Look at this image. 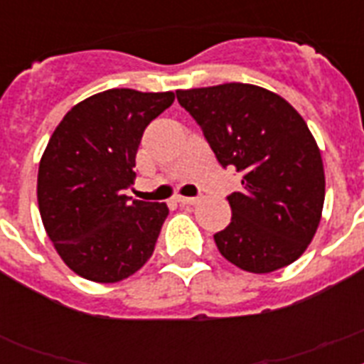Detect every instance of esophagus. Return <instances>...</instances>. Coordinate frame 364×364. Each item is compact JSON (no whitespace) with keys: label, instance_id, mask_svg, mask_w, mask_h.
Here are the masks:
<instances>
[{"label":"esophagus","instance_id":"34e87169","mask_svg":"<svg viewBox=\"0 0 364 364\" xmlns=\"http://www.w3.org/2000/svg\"><path fill=\"white\" fill-rule=\"evenodd\" d=\"M176 200L181 205H193V204H196V202H198V198H191V196H177Z\"/></svg>","mask_w":364,"mask_h":364}]
</instances>
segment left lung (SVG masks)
I'll list each match as a JSON object with an SVG mask.
<instances>
[{
	"label": "left lung",
	"mask_w": 364,
	"mask_h": 364,
	"mask_svg": "<svg viewBox=\"0 0 364 364\" xmlns=\"http://www.w3.org/2000/svg\"><path fill=\"white\" fill-rule=\"evenodd\" d=\"M223 168L242 173L227 196L232 219L217 232L228 262L253 274L291 264L316 236L325 202V170L316 139L282 96L243 82L176 90Z\"/></svg>",
	"instance_id": "8db88e82"
}]
</instances>
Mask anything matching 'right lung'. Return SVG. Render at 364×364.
I'll return each instance as SVG.
<instances>
[{
  "mask_svg": "<svg viewBox=\"0 0 364 364\" xmlns=\"http://www.w3.org/2000/svg\"><path fill=\"white\" fill-rule=\"evenodd\" d=\"M173 100L111 88L73 105L48 139L37 173L39 213L62 260L85 279L121 282L153 255L168 205L124 191L143 130Z\"/></svg>",
  "mask_w": 364,
  "mask_h": 364,
  "instance_id": "obj_1",
  "label": "right lung"
}]
</instances>
